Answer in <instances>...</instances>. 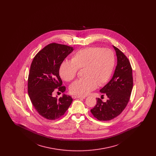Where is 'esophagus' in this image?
<instances>
[{
  "mask_svg": "<svg viewBox=\"0 0 156 156\" xmlns=\"http://www.w3.org/2000/svg\"><path fill=\"white\" fill-rule=\"evenodd\" d=\"M72 97H73V99H77V98L85 99V97H79V96H76V95H73Z\"/></svg>",
  "mask_w": 156,
  "mask_h": 156,
  "instance_id": "esophagus-1",
  "label": "esophagus"
}]
</instances>
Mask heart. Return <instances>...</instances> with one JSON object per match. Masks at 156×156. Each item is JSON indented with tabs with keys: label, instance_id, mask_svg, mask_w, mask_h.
Masks as SVG:
<instances>
[{
	"label": "heart",
	"instance_id": "obj_1",
	"mask_svg": "<svg viewBox=\"0 0 156 156\" xmlns=\"http://www.w3.org/2000/svg\"><path fill=\"white\" fill-rule=\"evenodd\" d=\"M115 64L114 52L109 48L93 47L82 49L75 53L71 60H65L60 65L59 74L66 81H71L82 69L84 78L78 80L69 87L70 92L85 97L109 80Z\"/></svg>",
	"mask_w": 156,
	"mask_h": 156
}]
</instances>
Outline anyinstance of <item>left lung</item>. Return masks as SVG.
Returning a JSON list of instances; mask_svg holds the SVG:
<instances>
[{
  "label": "left lung",
  "instance_id": "obj_1",
  "mask_svg": "<svg viewBox=\"0 0 156 156\" xmlns=\"http://www.w3.org/2000/svg\"><path fill=\"white\" fill-rule=\"evenodd\" d=\"M113 48L117 55V66L111 80L100 90L108 99L104 102L97 98V105L90 110L93 116L101 121L111 120L123 112L130 100L133 85L130 61L119 48Z\"/></svg>",
  "mask_w": 156,
  "mask_h": 156
}]
</instances>
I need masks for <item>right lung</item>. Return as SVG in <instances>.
<instances>
[{"mask_svg":"<svg viewBox=\"0 0 156 156\" xmlns=\"http://www.w3.org/2000/svg\"><path fill=\"white\" fill-rule=\"evenodd\" d=\"M73 50V47L51 43L38 52L31 62L28 77V94L35 109L45 119L61 118L73 102V98L67 95L64 94L59 99L52 95L56 89L62 93L66 89L65 86H62L59 67Z\"/></svg>","mask_w":156,"mask_h":156,"instance_id":"obj_1","label":"right lung"}]
</instances>
